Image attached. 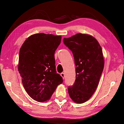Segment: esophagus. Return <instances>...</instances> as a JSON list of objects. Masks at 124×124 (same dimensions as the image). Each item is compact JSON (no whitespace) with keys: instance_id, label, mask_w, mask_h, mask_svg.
I'll list each match as a JSON object with an SVG mask.
<instances>
[{"instance_id":"34e87169","label":"esophagus","mask_w":124,"mask_h":124,"mask_svg":"<svg viewBox=\"0 0 124 124\" xmlns=\"http://www.w3.org/2000/svg\"><path fill=\"white\" fill-rule=\"evenodd\" d=\"M60 75H61V76L62 77L63 79H64V78H65V74H64V73H61Z\"/></svg>"}]
</instances>
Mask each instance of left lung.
Masks as SVG:
<instances>
[{"mask_svg": "<svg viewBox=\"0 0 124 124\" xmlns=\"http://www.w3.org/2000/svg\"><path fill=\"white\" fill-rule=\"evenodd\" d=\"M63 43L72 52L76 66V79L68 86V93L73 101L82 103L92 97L98 85L104 67L102 49L94 37L86 34L64 38Z\"/></svg>", "mask_w": 124, "mask_h": 124, "instance_id": "obj_1", "label": "left lung"}]
</instances>
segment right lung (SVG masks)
I'll list each match as a JSON object with an SVG mask.
<instances>
[{
    "label": "right lung",
    "instance_id": "obj_1",
    "mask_svg": "<svg viewBox=\"0 0 124 124\" xmlns=\"http://www.w3.org/2000/svg\"><path fill=\"white\" fill-rule=\"evenodd\" d=\"M61 41L60 36L36 34L24 41L19 50L18 70L25 90L35 101L49 100L63 82L57 73L54 58Z\"/></svg>",
    "mask_w": 124,
    "mask_h": 124
}]
</instances>
